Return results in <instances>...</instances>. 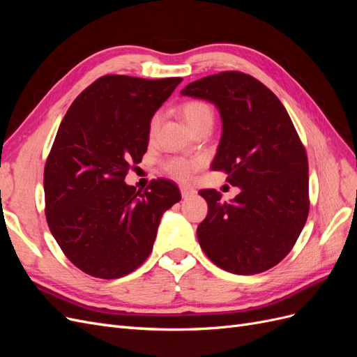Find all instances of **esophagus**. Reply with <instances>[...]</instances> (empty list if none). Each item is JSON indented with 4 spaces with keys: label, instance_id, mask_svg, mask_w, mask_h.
I'll return each instance as SVG.
<instances>
[{
    "label": "esophagus",
    "instance_id": "esophagus-1",
    "mask_svg": "<svg viewBox=\"0 0 357 357\" xmlns=\"http://www.w3.org/2000/svg\"><path fill=\"white\" fill-rule=\"evenodd\" d=\"M180 193H181L183 198H189L192 195H195L197 190L192 189V188H188V186H180Z\"/></svg>",
    "mask_w": 357,
    "mask_h": 357
}]
</instances>
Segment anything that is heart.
<instances>
[{
    "label": "heart",
    "mask_w": 357,
    "mask_h": 357,
    "mask_svg": "<svg viewBox=\"0 0 357 357\" xmlns=\"http://www.w3.org/2000/svg\"><path fill=\"white\" fill-rule=\"evenodd\" d=\"M181 114L186 119L193 131H198L202 126H213L214 112L211 105L201 100H190L181 105ZM160 122V114L156 113L149 122V137L153 138ZM202 167L201 158H185V156H169L162 160V169L172 178L178 181H189L192 176Z\"/></svg>",
    "instance_id": "obj_1"
}]
</instances>
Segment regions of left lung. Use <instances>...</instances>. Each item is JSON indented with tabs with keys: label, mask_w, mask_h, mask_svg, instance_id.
<instances>
[{
	"label": "left lung",
	"mask_w": 357,
	"mask_h": 357,
	"mask_svg": "<svg viewBox=\"0 0 357 357\" xmlns=\"http://www.w3.org/2000/svg\"><path fill=\"white\" fill-rule=\"evenodd\" d=\"M181 95L218 107L223 132L214 171L241 188L231 202L199 190L208 214L197 229L199 245L225 271L253 275L282 262L310 211L308 159L284 105L264 83L223 71L189 83Z\"/></svg>",
	"instance_id": "8db88e82"
}]
</instances>
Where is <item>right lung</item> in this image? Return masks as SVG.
<instances>
[{"label": "right lung", "instance_id": "1", "mask_svg": "<svg viewBox=\"0 0 357 357\" xmlns=\"http://www.w3.org/2000/svg\"><path fill=\"white\" fill-rule=\"evenodd\" d=\"M181 80L102 75L62 119L45 167V213L83 273L104 280L132 273L152 252L162 214L181 199L165 178L143 192L125 183L147 150L150 119Z\"/></svg>", "mask_w": 357, "mask_h": 357}]
</instances>
